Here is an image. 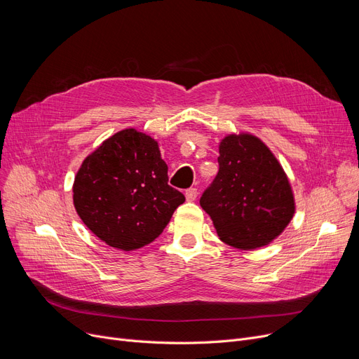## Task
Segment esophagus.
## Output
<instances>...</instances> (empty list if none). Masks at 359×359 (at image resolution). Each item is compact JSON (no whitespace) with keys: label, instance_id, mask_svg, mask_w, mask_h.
<instances>
[{"label":"esophagus","instance_id":"obj_1","mask_svg":"<svg viewBox=\"0 0 359 359\" xmlns=\"http://www.w3.org/2000/svg\"><path fill=\"white\" fill-rule=\"evenodd\" d=\"M184 196H186V201L192 202V201H195V199H196V196H198V191L195 189V187H191V189H187V191L184 192Z\"/></svg>","mask_w":359,"mask_h":359}]
</instances>
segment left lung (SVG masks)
I'll list each match as a JSON object with an SVG mask.
<instances>
[{"instance_id":"left-lung-1","label":"left lung","mask_w":359,"mask_h":359,"mask_svg":"<svg viewBox=\"0 0 359 359\" xmlns=\"http://www.w3.org/2000/svg\"><path fill=\"white\" fill-rule=\"evenodd\" d=\"M218 149V175L203 192L201 206L229 246H268L295 214L287 173L269 147L249 132L224 137Z\"/></svg>"}]
</instances>
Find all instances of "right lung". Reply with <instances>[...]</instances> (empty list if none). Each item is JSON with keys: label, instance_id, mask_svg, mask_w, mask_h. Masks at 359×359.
Listing matches in <instances>:
<instances>
[{"label": "right lung", "instance_id": "obj_1", "mask_svg": "<svg viewBox=\"0 0 359 359\" xmlns=\"http://www.w3.org/2000/svg\"><path fill=\"white\" fill-rule=\"evenodd\" d=\"M158 142L134 128L104 140L75 175V211L107 246L130 252L154 241L184 202L168 184Z\"/></svg>", "mask_w": 359, "mask_h": 359}]
</instances>
